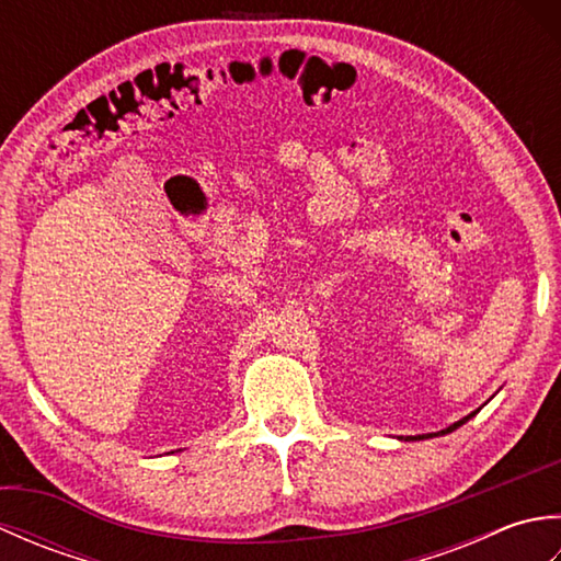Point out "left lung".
I'll return each mask as SVG.
<instances>
[{
    "mask_svg": "<svg viewBox=\"0 0 561 561\" xmlns=\"http://www.w3.org/2000/svg\"><path fill=\"white\" fill-rule=\"evenodd\" d=\"M470 416H474V412H472V414H468V416H462V420H460V422H456V424H450L448 428H444V432H438V434H450V432H453V428H458L460 424H465V422H468V420H470ZM438 434H426V436H414V438H428V436H438Z\"/></svg>",
    "mask_w": 561,
    "mask_h": 561,
    "instance_id": "8db88e82",
    "label": "left lung"
}]
</instances>
